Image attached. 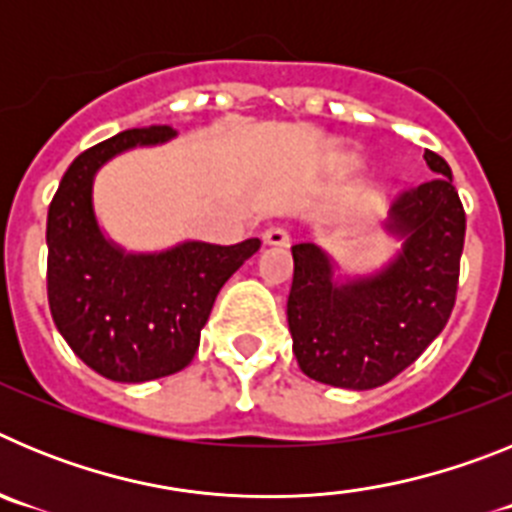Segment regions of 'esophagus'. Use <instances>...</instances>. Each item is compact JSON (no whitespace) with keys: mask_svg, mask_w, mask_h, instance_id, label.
<instances>
[{"mask_svg":"<svg viewBox=\"0 0 512 512\" xmlns=\"http://www.w3.org/2000/svg\"><path fill=\"white\" fill-rule=\"evenodd\" d=\"M264 243L266 246H287L289 243V233L284 228H269L264 233Z\"/></svg>","mask_w":512,"mask_h":512,"instance_id":"obj_1","label":"esophagus"}]
</instances>
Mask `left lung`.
<instances>
[{"label":"left lung","instance_id":"1","mask_svg":"<svg viewBox=\"0 0 512 512\" xmlns=\"http://www.w3.org/2000/svg\"><path fill=\"white\" fill-rule=\"evenodd\" d=\"M423 158L436 179L392 205L382 230L400 246L379 269L341 274L318 243L292 246L287 323L297 364L315 382L382 387L449 323L467 217L449 164L433 151Z\"/></svg>","mask_w":512,"mask_h":512}]
</instances>
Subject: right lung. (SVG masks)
Segmentation results:
<instances>
[{"mask_svg":"<svg viewBox=\"0 0 512 512\" xmlns=\"http://www.w3.org/2000/svg\"><path fill=\"white\" fill-rule=\"evenodd\" d=\"M176 138L171 125L117 133L81 153L63 174L48 210V305L58 333L89 369L112 382H151L182 372L200 346L217 292L261 248L182 241L128 251L104 233L94 179L135 148Z\"/></svg>","mask_w":512,"mask_h":512,"instance_id":"1","label":"right lung"}]
</instances>
